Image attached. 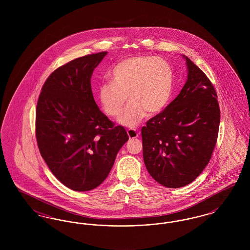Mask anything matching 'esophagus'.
Returning a JSON list of instances; mask_svg holds the SVG:
<instances>
[{
    "instance_id": "1",
    "label": "esophagus",
    "mask_w": 250,
    "mask_h": 250,
    "mask_svg": "<svg viewBox=\"0 0 250 250\" xmlns=\"http://www.w3.org/2000/svg\"><path fill=\"white\" fill-rule=\"evenodd\" d=\"M127 135L129 137V139H135L139 136V132L135 129H128L127 130Z\"/></svg>"
}]
</instances>
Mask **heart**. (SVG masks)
Listing matches in <instances>:
<instances>
[{
	"mask_svg": "<svg viewBox=\"0 0 250 250\" xmlns=\"http://www.w3.org/2000/svg\"><path fill=\"white\" fill-rule=\"evenodd\" d=\"M110 83L101 84L97 98L104 112L111 117L121 113L126 98L129 100L120 124L136 127L146 115L166 107L172 91L173 75L165 60L135 56L123 60L108 75Z\"/></svg>",
	"mask_w": 250,
	"mask_h": 250,
	"instance_id": "heart-1",
	"label": "heart"
}]
</instances>
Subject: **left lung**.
I'll return each mask as SVG.
<instances>
[{
	"label": "left lung",
	"mask_w": 250,
	"mask_h": 250,
	"mask_svg": "<svg viewBox=\"0 0 250 250\" xmlns=\"http://www.w3.org/2000/svg\"><path fill=\"white\" fill-rule=\"evenodd\" d=\"M188 80L177 97L142 128L143 160L160 185L179 188L208 165L217 140L220 110L207 76L183 55Z\"/></svg>",
	"instance_id": "obj_1"
}]
</instances>
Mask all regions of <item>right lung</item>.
<instances>
[{
  "label": "right lung",
  "instance_id": "add662e5",
  "mask_svg": "<svg viewBox=\"0 0 250 250\" xmlns=\"http://www.w3.org/2000/svg\"><path fill=\"white\" fill-rule=\"evenodd\" d=\"M107 51L80 57L50 74L36 114L40 154L53 175L75 191H89L107 178L128 141L95 103L91 78Z\"/></svg>",
  "mask_w": 250,
  "mask_h": 250
}]
</instances>
